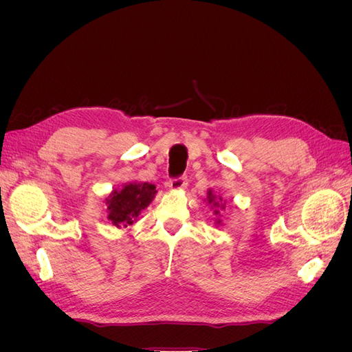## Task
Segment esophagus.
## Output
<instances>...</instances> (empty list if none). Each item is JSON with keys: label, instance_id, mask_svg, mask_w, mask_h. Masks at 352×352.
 I'll use <instances>...</instances> for the list:
<instances>
[{"label": "esophagus", "instance_id": "esophagus-1", "mask_svg": "<svg viewBox=\"0 0 352 352\" xmlns=\"http://www.w3.org/2000/svg\"><path fill=\"white\" fill-rule=\"evenodd\" d=\"M167 185H168V188L172 189V190H180V189L186 188V185H188V179H186L185 176H180V177L170 179Z\"/></svg>", "mask_w": 352, "mask_h": 352}]
</instances>
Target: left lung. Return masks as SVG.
<instances>
[{
    "instance_id": "1",
    "label": "left lung",
    "mask_w": 352,
    "mask_h": 352,
    "mask_svg": "<svg viewBox=\"0 0 352 352\" xmlns=\"http://www.w3.org/2000/svg\"><path fill=\"white\" fill-rule=\"evenodd\" d=\"M207 195H208V197H207L208 204H211V207H214V214H219V208H220V207L225 208V204H221V202H220V201H223V199H221V198L216 199V197L212 195L211 190H208ZM217 223H220V220H217Z\"/></svg>"
}]
</instances>
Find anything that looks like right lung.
I'll return each mask as SVG.
<instances>
[{
    "label": "right lung",
    "mask_w": 352,
    "mask_h": 352,
    "mask_svg": "<svg viewBox=\"0 0 352 352\" xmlns=\"http://www.w3.org/2000/svg\"><path fill=\"white\" fill-rule=\"evenodd\" d=\"M157 194L151 184H126L122 189H114L105 199L109 216L107 219L117 228L133 225L141 211L151 204Z\"/></svg>",
    "instance_id": "1"
}]
</instances>
